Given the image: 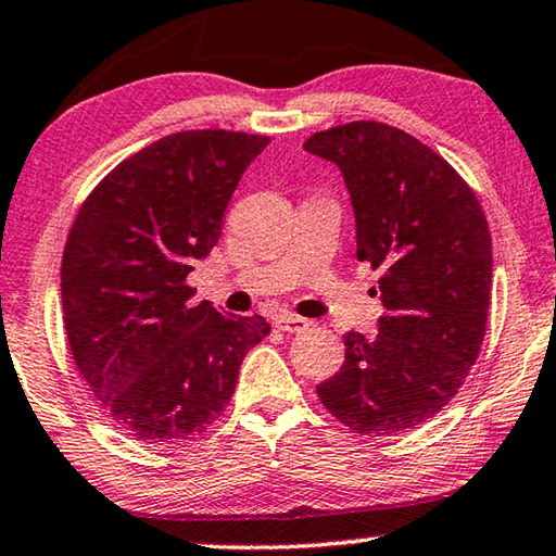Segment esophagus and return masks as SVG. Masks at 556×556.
Returning a JSON list of instances; mask_svg holds the SVG:
<instances>
[{
  "label": "esophagus",
  "mask_w": 556,
  "mask_h": 556,
  "mask_svg": "<svg viewBox=\"0 0 556 556\" xmlns=\"http://www.w3.org/2000/svg\"><path fill=\"white\" fill-rule=\"evenodd\" d=\"M276 327H278V329H283V332L295 334V332H305V329L309 327V323H307L305 317H298V315H288V313H283V315H278V317H276Z\"/></svg>",
  "instance_id": "34e87169"
}]
</instances>
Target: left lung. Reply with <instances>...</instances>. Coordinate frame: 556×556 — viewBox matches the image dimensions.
Returning a JSON list of instances; mask_svg holds the SVG:
<instances>
[{
	"label": "left lung",
	"mask_w": 556,
	"mask_h": 556,
	"mask_svg": "<svg viewBox=\"0 0 556 556\" xmlns=\"http://www.w3.org/2000/svg\"><path fill=\"white\" fill-rule=\"evenodd\" d=\"M305 151L342 173L356 256L383 270L378 334H344V364L319 401L358 434H395L434 417L479 358L493 251L481 204L430 146L381 122L317 131Z\"/></svg>",
	"instance_id": "left-lung-1"
}]
</instances>
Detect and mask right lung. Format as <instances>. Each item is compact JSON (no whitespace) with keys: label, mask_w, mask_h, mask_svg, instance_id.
<instances>
[{"label":"right lung","mask_w":556,"mask_h":556,"mask_svg":"<svg viewBox=\"0 0 556 556\" xmlns=\"http://www.w3.org/2000/svg\"><path fill=\"white\" fill-rule=\"evenodd\" d=\"M268 141L224 129L163 136L97 185L67 233L61 295L75 366L119 430L146 444L207 430L243 356L270 332L261 315L192 303L185 283Z\"/></svg>","instance_id":"add662e5"}]
</instances>
